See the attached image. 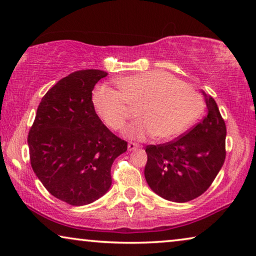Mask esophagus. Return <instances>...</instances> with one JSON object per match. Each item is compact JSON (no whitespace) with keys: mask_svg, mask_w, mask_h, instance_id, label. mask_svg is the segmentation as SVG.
Returning a JSON list of instances; mask_svg holds the SVG:
<instances>
[{"mask_svg":"<svg viewBox=\"0 0 256 256\" xmlns=\"http://www.w3.org/2000/svg\"><path fill=\"white\" fill-rule=\"evenodd\" d=\"M128 148L130 152H131V150H136V148H139V145H138V144H136V142H128Z\"/></svg>","mask_w":256,"mask_h":256,"instance_id":"esophagus-1","label":"esophagus"}]
</instances>
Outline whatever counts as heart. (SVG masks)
<instances>
[{
    "instance_id": "b5f03b06",
    "label": "heart",
    "mask_w": 256,
    "mask_h": 256,
    "mask_svg": "<svg viewBox=\"0 0 256 256\" xmlns=\"http://www.w3.org/2000/svg\"><path fill=\"white\" fill-rule=\"evenodd\" d=\"M118 92L97 87L92 108L100 120L112 131L123 130L131 110L138 117L125 130L128 139L170 140L181 136L198 120L204 103L190 86L164 70H148L118 78Z\"/></svg>"
}]
</instances>
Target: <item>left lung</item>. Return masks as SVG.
Segmentation results:
<instances>
[{
  "label": "left lung",
  "instance_id": "1",
  "mask_svg": "<svg viewBox=\"0 0 256 256\" xmlns=\"http://www.w3.org/2000/svg\"><path fill=\"white\" fill-rule=\"evenodd\" d=\"M208 114L174 142L146 147L145 178L162 198L195 200L208 189L224 164L226 125L216 100L204 92Z\"/></svg>",
  "mask_w": 256,
  "mask_h": 256
}]
</instances>
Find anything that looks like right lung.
<instances>
[{
    "label": "right lung",
    "mask_w": 256,
    "mask_h": 256,
    "mask_svg": "<svg viewBox=\"0 0 256 256\" xmlns=\"http://www.w3.org/2000/svg\"><path fill=\"white\" fill-rule=\"evenodd\" d=\"M106 72L84 70L58 81L39 103L28 136L31 167L42 186L70 205L90 204L111 186V166L128 142L97 117L92 95Z\"/></svg>",
    "instance_id": "add662e5"
}]
</instances>
